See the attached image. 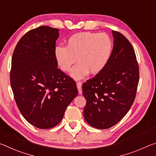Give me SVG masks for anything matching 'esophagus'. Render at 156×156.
<instances>
[{
  "mask_svg": "<svg viewBox=\"0 0 156 156\" xmlns=\"http://www.w3.org/2000/svg\"><path fill=\"white\" fill-rule=\"evenodd\" d=\"M76 85H77V88H78L79 94H81L83 93V91H82V83L81 82H78V83H76Z\"/></svg>",
  "mask_w": 156,
  "mask_h": 156,
  "instance_id": "1",
  "label": "esophagus"
}]
</instances>
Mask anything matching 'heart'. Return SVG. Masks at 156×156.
<instances>
[{"mask_svg": "<svg viewBox=\"0 0 156 156\" xmlns=\"http://www.w3.org/2000/svg\"><path fill=\"white\" fill-rule=\"evenodd\" d=\"M113 49V42L105 33L80 32L71 36L67 46L58 45L54 56L58 65L63 72H69L73 63L78 62L71 71L73 78L80 79L90 72L96 74L106 67Z\"/></svg>", "mask_w": 156, "mask_h": 156, "instance_id": "heart-1", "label": "heart"}]
</instances>
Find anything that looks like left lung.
<instances>
[{
	"label": "left lung",
	"instance_id": "8db88e82",
	"mask_svg": "<svg viewBox=\"0 0 156 156\" xmlns=\"http://www.w3.org/2000/svg\"><path fill=\"white\" fill-rule=\"evenodd\" d=\"M113 49L101 72L83 84L87 103L83 114L94 128L106 129L122 119L135 100L139 67L133 46L122 34L112 31Z\"/></svg>",
	"mask_w": 156,
	"mask_h": 156
}]
</instances>
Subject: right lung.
Listing matches in <instances>:
<instances>
[{
	"mask_svg": "<svg viewBox=\"0 0 156 156\" xmlns=\"http://www.w3.org/2000/svg\"><path fill=\"white\" fill-rule=\"evenodd\" d=\"M59 30L49 26L29 31L13 53L10 83L18 109L31 125L56 126L78 94L76 82L58 69L54 56Z\"/></svg>",
	"mask_w": 156,
	"mask_h": 156,
	"instance_id": "obj_1",
	"label": "right lung"
}]
</instances>
